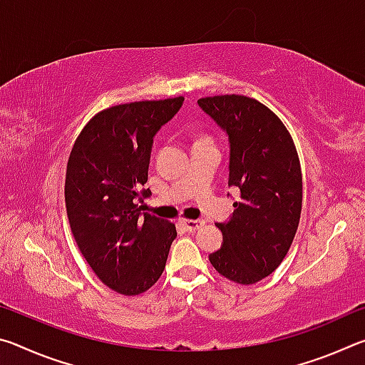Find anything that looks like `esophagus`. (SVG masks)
<instances>
[{
    "instance_id": "obj_1",
    "label": "esophagus",
    "mask_w": 365,
    "mask_h": 365,
    "mask_svg": "<svg viewBox=\"0 0 365 365\" xmlns=\"http://www.w3.org/2000/svg\"><path fill=\"white\" fill-rule=\"evenodd\" d=\"M180 224L187 232H195L201 225H205V220H201V219H182Z\"/></svg>"
}]
</instances>
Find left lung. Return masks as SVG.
Instances as JSON below:
<instances>
[{"instance_id": "1", "label": "left lung", "mask_w": 365, "mask_h": 365, "mask_svg": "<svg viewBox=\"0 0 365 365\" xmlns=\"http://www.w3.org/2000/svg\"><path fill=\"white\" fill-rule=\"evenodd\" d=\"M197 104L227 133L228 187L240 190L230 220L217 224L224 242L209 261L225 279L252 285L279 267L298 230V153L283 122L252 98L222 95Z\"/></svg>"}]
</instances>
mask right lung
I'll return each instance as SVG.
<instances>
[{"label": "right lung", "mask_w": 365, "mask_h": 365, "mask_svg": "<svg viewBox=\"0 0 365 365\" xmlns=\"http://www.w3.org/2000/svg\"><path fill=\"white\" fill-rule=\"evenodd\" d=\"M183 96L119 104L98 113L73 143L66 172V207L80 252L104 285L135 296L159 280L175 225L140 212L154 135Z\"/></svg>", "instance_id": "obj_1"}]
</instances>
